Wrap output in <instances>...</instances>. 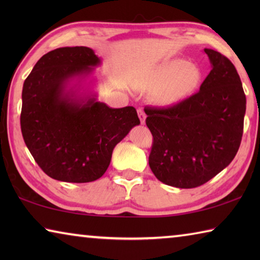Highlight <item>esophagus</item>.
<instances>
[{"instance_id": "1", "label": "esophagus", "mask_w": 260, "mask_h": 260, "mask_svg": "<svg viewBox=\"0 0 260 260\" xmlns=\"http://www.w3.org/2000/svg\"><path fill=\"white\" fill-rule=\"evenodd\" d=\"M138 114H139L141 124H142V125L146 124V113H144L142 109H138Z\"/></svg>"}]
</instances>
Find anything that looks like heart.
<instances>
[{
    "mask_svg": "<svg viewBox=\"0 0 260 260\" xmlns=\"http://www.w3.org/2000/svg\"><path fill=\"white\" fill-rule=\"evenodd\" d=\"M203 73L199 65L183 58H171L153 67L144 78V86L155 90L153 101L162 108L184 102L199 89Z\"/></svg>",
    "mask_w": 260,
    "mask_h": 260,
    "instance_id": "b5f03b06",
    "label": "heart"
}]
</instances>
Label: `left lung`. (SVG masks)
<instances>
[{
    "label": "left lung",
    "mask_w": 260,
    "mask_h": 260,
    "mask_svg": "<svg viewBox=\"0 0 260 260\" xmlns=\"http://www.w3.org/2000/svg\"><path fill=\"white\" fill-rule=\"evenodd\" d=\"M211 71L199 93L171 108H147L153 136L149 166L162 183L204 184L231 164L239 150L246 100L239 73L220 52L205 48Z\"/></svg>",
    "instance_id": "obj_1"
}]
</instances>
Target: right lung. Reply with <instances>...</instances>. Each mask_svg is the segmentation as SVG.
<instances>
[{
	"label": "right lung",
	"instance_id": "right-lung-1",
	"mask_svg": "<svg viewBox=\"0 0 260 260\" xmlns=\"http://www.w3.org/2000/svg\"><path fill=\"white\" fill-rule=\"evenodd\" d=\"M102 59L88 47H61L43 55L26 78L20 127L43 172L64 182L100 179L112 151L140 119L133 107L98 101L95 68Z\"/></svg>",
	"mask_w": 260,
	"mask_h": 260
}]
</instances>
